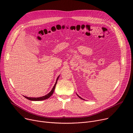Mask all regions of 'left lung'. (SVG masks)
<instances>
[{
  "label": "left lung",
  "instance_id": "1",
  "mask_svg": "<svg viewBox=\"0 0 133 133\" xmlns=\"http://www.w3.org/2000/svg\"><path fill=\"white\" fill-rule=\"evenodd\" d=\"M77 95H78V96H79V97H80V99H82V98H81V97H80V96H79V95H78V94H77Z\"/></svg>",
  "mask_w": 133,
  "mask_h": 133
}]
</instances>
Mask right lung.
Masks as SVG:
<instances>
[{
  "label": "right lung",
  "mask_w": 133,
  "mask_h": 133,
  "mask_svg": "<svg viewBox=\"0 0 133 133\" xmlns=\"http://www.w3.org/2000/svg\"><path fill=\"white\" fill-rule=\"evenodd\" d=\"M59 76L57 78V81H56V82L55 83V85H54V87H53L52 89L51 90V91L50 93H49L48 94H46V95L43 96H41V97H27V96H24L25 97V98H26L27 99H29V100H31V101H41V100H46V99L49 98V97H50L53 94V93L54 92V90L55 89V86H56V85H57V83L58 80L59 79Z\"/></svg>",
  "instance_id": "1"
}]
</instances>
